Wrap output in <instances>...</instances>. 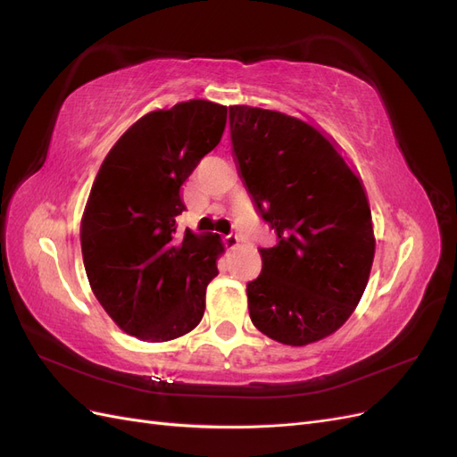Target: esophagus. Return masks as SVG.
I'll return each mask as SVG.
<instances>
[{
    "instance_id": "34e87169",
    "label": "esophagus",
    "mask_w": 457,
    "mask_h": 457,
    "mask_svg": "<svg viewBox=\"0 0 457 457\" xmlns=\"http://www.w3.org/2000/svg\"><path fill=\"white\" fill-rule=\"evenodd\" d=\"M223 242H225V245L228 247V250H234V247L240 244V238H238V234L230 232V234H227V237L223 238Z\"/></svg>"
}]
</instances>
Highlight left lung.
I'll list each match as a JSON object with an SVG mask.
<instances>
[{
	"mask_svg": "<svg viewBox=\"0 0 457 457\" xmlns=\"http://www.w3.org/2000/svg\"><path fill=\"white\" fill-rule=\"evenodd\" d=\"M232 150L276 245L247 282L253 326L303 347L334 334L361 301L376 253L362 179L311 121L278 110L228 106Z\"/></svg>",
	"mask_w": 457,
	"mask_h": 457,
	"instance_id": "left-lung-1",
	"label": "left lung"
}]
</instances>
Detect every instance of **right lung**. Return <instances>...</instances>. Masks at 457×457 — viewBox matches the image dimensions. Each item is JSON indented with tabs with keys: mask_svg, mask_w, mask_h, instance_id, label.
Returning a JSON list of instances; mask_svg holds the SVG:
<instances>
[{
	"mask_svg": "<svg viewBox=\"0 0 457 457\" xmlns=\"http://www.w3.org/2000/svg\"><path fill=\"white\" fill-rule=\"evenodd\" d=\"M227 126V106L205 99L154 110L120 137L95 177L81 217L91 289L129 336L170 341L204 316L205 287L223 252L212 234L181 232V185Z\"/></svg>",
	"mask_w": 457,
	"mask_h": 457,
	"instance_id": "add662e5",
	"label": "right lung"
}]
</instances>
